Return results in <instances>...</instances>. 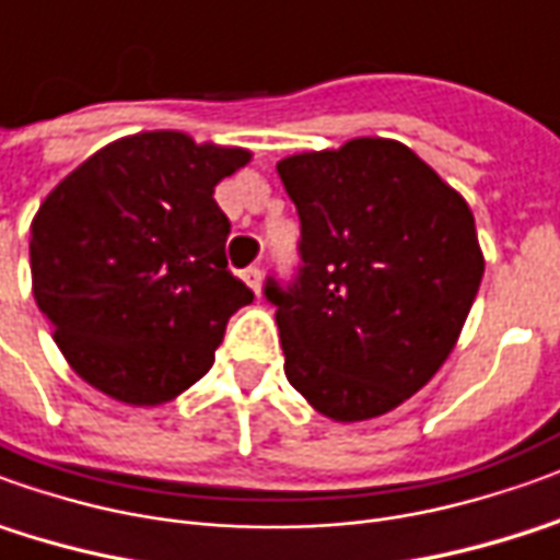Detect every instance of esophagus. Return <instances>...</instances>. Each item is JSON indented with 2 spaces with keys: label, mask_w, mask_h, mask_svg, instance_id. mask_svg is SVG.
I'll use <instances>...</instances> for the list:
<instances>
[{
  "label": "esophagus",
  "mask_w": 560,
  "mask_h": 560,
  "mask_svg": "<svg viewBox=\"0 0 560 560\" xmlns=\"http://www.w3.org/2000/svg\"><path fill=\"white\" fill-rule=\"evenodd\" d=\"M243 280H246V287L253 289L256 295H261V271H258V268H246V271H243Z\"/></svg>",
  "instance_id": "obj_1"
}]
</instances>
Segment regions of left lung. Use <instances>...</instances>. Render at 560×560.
I'll use <instances>...</instances> for the list:
<instances>
[{
  "label": "left lung",
  "mask_w": 560,
  "mask_h": 560,
  "mask_svg": "<svg viewBox=\"0 0 560 560\" xmlns=\"http://www.w3.org/2000/svg\"><path fill=\"white\" fill-rule=\"evenodd\" d=\"M302 219V273L265 287L287 377L338 423L387 415L448 360L476 302V219L408 145L357 137L283 158Z\"/></svg>",
  "instance_id": "left-lung-1"
}]
</instances>
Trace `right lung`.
<instances>
[{"mask_svg":"<svg viewBox=\"0 0 560 560\" xmlns=\"http://www.w3.org/2000/svg\"><path fill=\"white\" fill-rule=\"evenodd\" d=\"M253 152L142 130L54 185L30 225L38 311L72 372L115 402L164 405L210 372L253 302L225 261L215 185Z\"/></svg>","mask_w":560,"mask_h":560,"instance_id":"right-lung-1","label":"right lung"}]
</instances>
